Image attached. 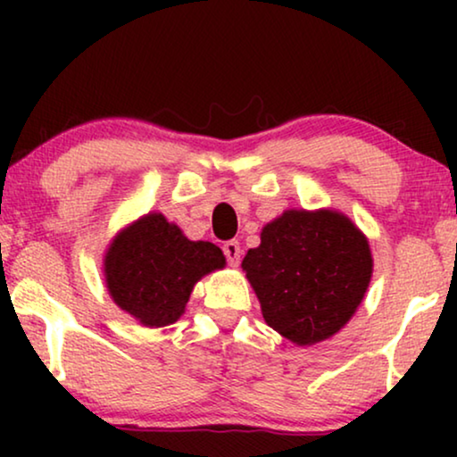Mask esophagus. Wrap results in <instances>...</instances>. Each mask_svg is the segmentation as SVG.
Instances as JSON below:
<instances>
[{
    "label": "esophagus",
    "instance_id": "esophagus-1",
    "mask_svg": "<svg viewBox=\"0 0 457 457\" xmlns=\"http://www.w3.org/2000/svg\"><path fill=\"white\" fill-rule=\"evenodd\" d=\"M222 252L227 255V262L230 266H239L241 262V243L239 241H227L222 245Z\"/></svg>",
    "mask_w": 457,
    "mask_h": 457
}]
</instances>
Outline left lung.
<instances>
[{
	"instance_id": "left-lung-1",
	"label": "left lung",
	"mask_w": 457,
	"mask_h": 457,
	"mask_svg": "<svg viewBox=\"0 0 457 457\" xmlns=\"http://www.w3.org/2000/svg\"><path fill=\"white\" fill-rule=\"evenodd\" d=\"M260 239L241 268L268 327L297 345L339 333L372 277V253L360 228L335 210H287L262 228Z\"/></svg>"
}]
</instances>
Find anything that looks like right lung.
Here are the masks:
<instances>
[{
  "label": "right lung",
  "mask_w": 457,
  "mask_h": 457,
  "mask_svg": "<svg viewBox=\"0 0 457 457\" xmlns=\"http://www.w3.org/2000/svg\"><path fill=\"white\" fill-rule=\"evenodd\" d=\"M224 264L220 247L189 241L177 224L154 212L116 235L104 274L118 308L143 327L160 328L177 322L197 280Z\"/></svg>",
  "instance_id": "right-lung-1"
}]
</instances>
